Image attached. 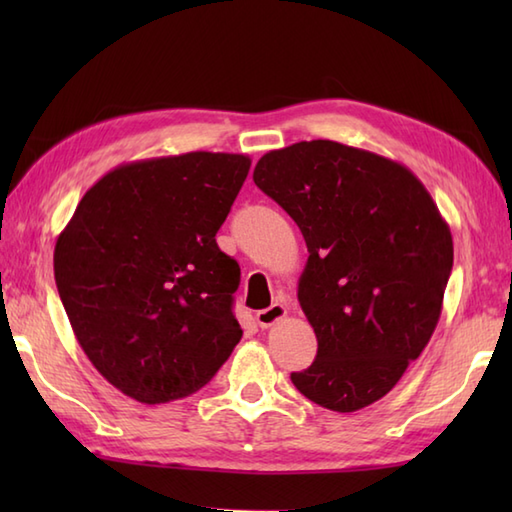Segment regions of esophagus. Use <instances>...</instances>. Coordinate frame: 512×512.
<instances>
[{
	"label": "esophagus",
	"instance_id": "1",
	"mask_svg": "<svg viewBox=\"0 0 512 512\" xmlns=\"http://www.w3.org/2000/svg\"><path fill=\"white\" fill-rule=\"evenodd\" d=\"M288 314V310L281 306V303H273V306L266 308V310H259L255 314V319L259 323V328H270V325H275L277 321H281Z\"/></svg>",
	"mask_w": 512,
	"mask_h": 512
}]
</instances>
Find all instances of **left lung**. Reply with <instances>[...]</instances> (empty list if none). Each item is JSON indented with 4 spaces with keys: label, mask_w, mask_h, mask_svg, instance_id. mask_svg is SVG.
Masks as SVG:
<instances>
[{
    "label": "left lung",
    "mask_w": 512,
    "mask_h": 512,
    "mask_svg": "<svg viewBox=\"0 0 512 512\" xmlns=\"http://www.w3.org/2000/svg\"><path fill=\"white\" fill-rule=\"evenodd\" d=\"M306 239L301 310L317 358L292 372L317 405L350 413L389 394L427 347L453 268V237L396 160L334 140L268 151L253 171Z\"/></svg>",
    "instance_id": "obj_1"
}]
</instances>
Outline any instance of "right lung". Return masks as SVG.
<instances>
[{
  "label": "right lung",
  "instance_id": "right-lung-1",
  "mask_svg": "<svg viewBox=\"0 0 512 512\" xmlns=\"http://www.w3.org/2000/svg\"><path fill=\"white\" fill-rule=\"evenodd\" d=\"M244 154L127 162L83 195L54 246V281L99 374L145 405L217 374L242 328L239 264L215 242L248 176Z\"/></svg>",
  "mask_w": 512,
  "mask_h": 512
}]
</instances>
